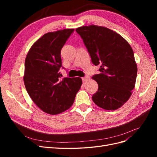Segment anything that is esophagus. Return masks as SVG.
I'll list each match as a JSON object with an SVG mask.
<instances>
[{
  "instance_id": "34e87169",
  "label": "esophagus",
  "mask_w": 157,
  "mask_h": 157,
  "mask_svg": "<svg viewBox=\"0 0 157 157\" xmlns=\"http://www.w3.org/2000/svg\"><path fill=\"white\" fill-rule=\"evenodd\" d=\"M82 79V80H83L84 82H85V81H87L88 80H89V79H90V77H88V76H86V77H83Z\"/></svg>"
}]
</instances>
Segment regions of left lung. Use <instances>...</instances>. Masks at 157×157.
I'll use <instances>...</instances> for the list:
<instances>
[{
  "instance_id": "obj_1",
  "label": "left lung",
  "mask_w": 157,
  "mask_h": 157,
  "mask_svg": "<svg viewBox=\"0 0 157 157\" xmlns=\"http://www.w3.org/2000/svg\"><path fill=\"white\" fill-rule=\"evenodd\" d=\"M76 31L92 63L100 67V73L92 77L98 84L93 101L105 110H117L129 99L135 87L137 67L132 47L118 33L105 27L90 25Z\"/></svg>"
}]
</instances>
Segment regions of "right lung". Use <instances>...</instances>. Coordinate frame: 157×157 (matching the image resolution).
Wrapping results in <instances>:
<instances>
[{
	"label": "right lung",
	"mask_w": 157,
	"mask_h": 157,
	"mask_svg": "<svg viewBox=\"0 0 157 157\" xmlns=\"http://www.w3.org/2000/svg\"><path fill=\"white\" fill-rule=\"evenodd\" d=\"M74 29L44 34L32 45L25 61L23 82L32 101L42 111L58 115L73 105L82 84L80 77L60 79L61 50Z\"/></svg>",
	"instance_id": "1"
}]
</instances>
